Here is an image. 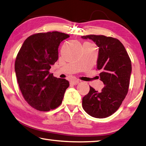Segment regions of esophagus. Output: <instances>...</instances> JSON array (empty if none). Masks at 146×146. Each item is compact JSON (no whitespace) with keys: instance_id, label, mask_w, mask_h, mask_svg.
<instances>
[{"instance_id":"34e87169","label":"esophagus","mask_w":146,"mask_h":146,"mask_svg":"<svg viewBox=\"0 0 146 146\" xmlns=\"http://www.w3.org/2000/svg\"><path fill=\"white\" fill-rule=\"evenodd\" d=\"M80 81L79 80H73V81H71V84L72 85H78V84L80 83Z\"/></svg>"}]
</instances>
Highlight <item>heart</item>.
Here are the masks:
<instances>
[{"instance_id": "obj_1", "label": "heart", "mask_w": 146, "mask_h": 146, "mask_svg": "<svg viewBox=\"0 0 146 146\" xmlns=\"http://www.w3.org/2000/svg\"><path fill=\"white\" fill-rule=\"evenodd\" d=\"M87 43V44H90V43ZM91 45V44H90Z\"/></svg>"}]
</instances>
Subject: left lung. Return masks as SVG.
Returning a JSON list of instances; mask_svg holds the SVG:
<instances>
[{
    "mask_svg": "<svg viewBox=\"0 0 146 146\" xmlns=\"http://www.w3.org/2000/svg\"><path fill=\"white\" fill-rule=\"evenodd\" d=\"M99 47L97 69L104 85L101 92L90 86L83 98L82 106L86 113L96 118H106L114 113L126 98L131 73V61L120 41L104 35L82 36Z\"/></svg>",
    "mask_w": 146,
    "mask_h": 146,
    "instance_id": "left-lung-1",
    "label": "left lung"
}]
</instances>
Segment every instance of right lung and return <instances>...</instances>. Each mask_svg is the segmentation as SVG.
<instances>
[{
  "mask_svg": "<svg viewBox=\"0 0 146 146\" xmlns=\"http://www.w3.org/2000/svg\"><path fill=\"white\" fill-rule=\"evenodd\" d=\"M70 36L58 31L40 33L24 41L15 63L18 83L29 105L39 111L54 110L62 103L69 82L54 77L51 66L58 59V47Z\"/></svg>",
  "mask_w": 146,
  "mask_h": 146,
  "instance_id": "1",
  "label": "right lung"
}]
</instances>
